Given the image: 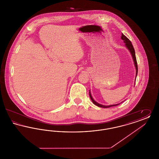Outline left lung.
<instances>
[{"label":"left lung","mask_w":159,"mask_h":159,"mask_svg":"<svg viewBox=\"0 0 159 159\" xmlns=\"http://www.w3.org/2000/svg\"><path fill=\"white\" fill-rule=\"evenodd\" d=\"M121 39L124 41V43H125L126 47L128 49L129 51H130V52L132 56L133 60H134V64H135V68H136V76H137V74H138V65H137V61H136V56H135V49H134V46L132 45V42L130 41V40H129L128 38H127L126 36H125L123 33L121 34ZM89 96H90V98H91L92 101L93 102V103L95 105H96L97 106H98L99 107H102V108H108V107H113V106H118L119 104H118L110 105V106H103V105H101V104H99L98 102H97L93 100V99L92 98V96H91L90 91H89Z\"/></svg>","instance_id":"obj_1"}]
</instances>
